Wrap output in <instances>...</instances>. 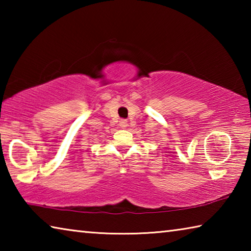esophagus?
Instances as JSON below:
<instances>
[{
  "label": "esophagus",
  "instance_id": "obj_1",
  "mask_svg": "<svg viewBox=\"0 0 251 251\" xmlns=\"http://www.w3.org/2000/svg\"><path fill=\"white\" fill-rule=\"evenodd\" d=\"M127 125H128V123H127L126 120H121L120 121V126L122 127V128H126Z\"/></svg>",
  "mask_w": 251,
  "mask_h": 251
}]
</instances>
